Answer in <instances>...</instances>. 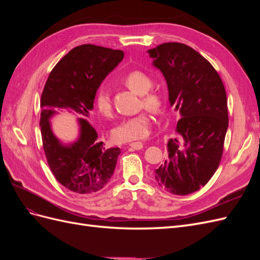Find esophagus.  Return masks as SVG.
Listing matches in <instances>:
<instances>
[{
    "instance_id": "obj_1",
    "label": "esophagus",
    "mask_w": 260,
    "mask_h": 260,
    "mask_svg": "<svg viewBox=\"0 0 260 260\" xmlns=\"http://www.w3.org/2000/svg\"><path fill=\"white\" fill-rule=\"evenodd\" d=\"M129 147H131L133 149H141L143 147V143L142 142H132L129 144Z\"/></svg>"
}]
</instances>
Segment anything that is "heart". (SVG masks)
Returning a JSON list of instances; mask_svg holds the SVG:
<instances>
[{"instance_id": "1", "label": "heart", "mask_w": 260, "mask_h": 260, "mask_svg": "<svg viewBox=\"0 0 260 260\" xmlns=\"http://www.w3.org/2000/svg\"><path fill=\"white\" fill-rule=\"evenodd\" d=\"M124 85L141 94V107L146 108L154 115H160L165 108L162 94L156 90H151L153 85L152 78L142 70H131L122 78ZM95 106L98 112L106 118L113 116V103L111 93L106 88H101L95 95ZM151 116L147 112L123 119L112 131V137L117 143H127L147 137L151 129Z\"/></svg>"}]
</instances>
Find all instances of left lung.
Returning <instances> with one entry per match:
<instances>
[{
  "mask_svg": "<svg viewBox=\"0 0 260 260\" xmlns=\"http://www.w3.org/2000/svg\"><path fill=\"white\" fill-rule=\"evenodd\" d=\"M166 79L170 105L180 113L168 158L155 170L157 184L175 195L199 191L214 176L223 153L229 117L221 78L191 46L162 43L147 51Z\"/></svg>",
  "mask_w": 260,
  "mask_h": 260,
  "instance_id": "obj_1",
  "label": "left lung"
}]
</instances>
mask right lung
<instances>
[{
	"label": "right lung",
	"instance_id": "1",
	"mask_svg": "<svg viewBox=\"0 0 260 260\" xmlns=\"http://www.w3.org/2000/svg\"><path fill=\"white\" fill-rule=\"evenodd\" d=\"M123 52L82 44L66 54L53 68L41 96L40 127L44 153L58 182L78 194H94L111 180L121 153L105 148L86 120L101 82L123 58ZM62 108L79 113L81 135L70 146L53 136L49 119Z\"/></svg>",
	"mask_w": 260,
	"mask_h": 260
}]
</instances>
